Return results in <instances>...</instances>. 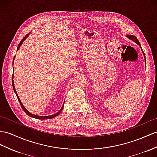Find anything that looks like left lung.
I'll use <instances>...</instances> for the list:
<instances>
[{"label": "left lung", "mask_w": 157, "mask_h": 157, "mask_svg": "<svg viewBox=\"0 0 157 157\" xmlns=\"http://www.w3.org/2000/svg\"><path fill=\"white\" fill-rule=\"evenodd\" d=\"M126 37H127L128 39H130V40H132L133 42H135V43H136L137 44H138L140 47H141L140 44V42L139 41V40H138V39H137V38H136L135 36H133V35H130V34H127V35H126ZM141 50H142L143 54V55H144V57L145 63H146V59H145V55H144V52H143V49H141Z\"/></svg>", "instance_id": "obj_1"}]
</instances>
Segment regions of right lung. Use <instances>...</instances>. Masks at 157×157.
Here are the masks:
<instances>
[{
    "instance_id": "obj_1",
    "label": "right lung",
    "mask_w": 157,
    "mask_h": 157,
    "mask_svg": "<svg viewBox=\"0 0 157 157\" xmlns=\"http://www.w3.org/2000/svg\"><path fill=\"white\" fill-rule=\"evenodd\" d=\"M29 33V34H30ZM29 34H28L27 35H26L23 39H22V40H21V43L18 44V47H17V51H18V49L20 48V47H21V44H22V43H23L24 42V40H26V38H27L29 36ZM14 58H15V56H14V59H13V63H14ZM13 77H14V75H13V76H12V84H13V90H14V92L15 93V94H16V95H17V98H18V102H19V103H20V105H21V107H22V109H23V110L24 111L28 114L29 116H30V117H33V118H37V119H49V118H54V117H56L57 115H58V114H59L60 113H61V111H62L63 110V107H64V102L63 103V105L62 106V107H61V109H60V110H59V111H58L56 113H55V114H52V115H49V116H45V117H44V116H39V115H36V114H33V113H30L28 110H26V109H25V107L24 106V105H22V102H21V99L19 98V97L18 96V94H17V91H16V90H15V87H14V81H13Z\"/></svg>"
}]
</instances>
